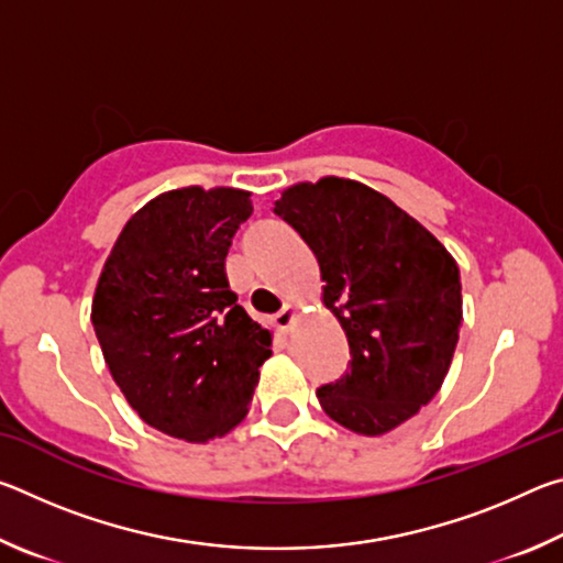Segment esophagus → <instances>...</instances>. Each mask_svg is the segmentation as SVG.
Masks as SVG:
<instances>
[{
  "mask_svg": "<svg viewBox=\"0 0 563 563\" xmlns=\"http://www.w3.org/2000/svg\"><path fill=\"white\" fill-rule=\"evenodd\" d=\"M292 318H295L292 308H290V305H285V308H283L280 312H275V318H273V325L278 328L280 332H288V330H290V325H292Z\"/></svg>",
  "mask_w": 563,
  "mask_h": 563,
  "instance_id": "obj_1",
  "label": "esophagus"
}]
</instances>
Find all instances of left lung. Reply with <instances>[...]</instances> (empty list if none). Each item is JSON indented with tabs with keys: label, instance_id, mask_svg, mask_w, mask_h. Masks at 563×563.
<instances>
[{
	"label": "left lung",
	"instance_id": "8db88e82",
	"mask_svg": "<svg viewBox=\"0 0 563 563\" xmlns=\"http://www.w3.org/2000/svg\"><path fill=\"white\" fill-rule=\"evenodd\" d=\"M273 213L316 253L322 300L347 335L345 375L318 387L322 409L352 432L395 430L450 369L462 325L454 258L412 216L355 180L298 184Z\"/></svg>",
	"mask_w": 563,
	"mask_h": 563
}]
</instances>
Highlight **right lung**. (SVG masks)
Segmentation results:
<instances>
[{
	"label": "right lung",
	"instance_id": "1",
	"mask_svg": "<svg viewBox=\"0 0 563 563\" xmlns=\"http://www.w3.org/2000/svg\"><path fill=\"white\" fill-rule=\"evenodd\" d=\"M251 213L245 190H168L123 225L93 292L111 377L146 424L178 440L206 442L241 422L271 357V332L225 278Z\"/></svg>",
	"mask_w": 563,
	"mask_h": 563
}]
</instances>
